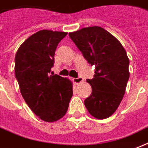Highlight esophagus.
Wrapping results in <instances>:
<instances>
[{
    "mask_svg": "<svg viewBox=\"0 0 148 148\" xmlns=\"http://www.w3.org/2000/svg\"><path fill=\"white\" fill-rule=\"evenodd\" d=\"M84 81V79L82 77H75V78H73V82L75 84H80L81 82H82Z\"/></svg>",
    "mask_w": 148,
    "mask_h": 148,
    "instance_id": "obj_1",
    "label": "esophagus"
}]
</instances>
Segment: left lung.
I'll return each instance as SVG.
<instances>
[{
	"label": "left lung",
	"mask_w": 148,
	"mask_h": 148,
	"mask_svg": "<svg viewBox=\"0 0 148 148\" xmlns=\"http://www.w3.org/2000/svg\"><path fill=\"white\" fill-rule=\"evenodd\" d=\"M88 64L95 65L94 77L87 79L92 94L84 106L92 116L106 119L120 104L130 77V61L122 44L101 27L84 28L69 33Z\"/></svg>",
	"instance_id": "obj_1"
}]
</instances>
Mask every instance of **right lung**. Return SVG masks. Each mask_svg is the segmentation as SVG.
I'll use <instances>...</instances> for the list:
<instances>
[{
    "label": "right lung",
    "instance_id": "right-lung-1",
    "mask_svg": "<svg viewBox=\"0 0 148 148\" xmlns=\"http://www.w3.org/2000/svg\"><path fill=\"white\" fill-rule=\"evenodd\" d=\"M66 32L41 30L21 44L15 55L14 71L21 94L32 111L46 122L66 114L73 95L69 79L50 75L58 43Z\"/></svg>",
    "mask_w": 148,
    "mask_h": 148
}]
</instances>
